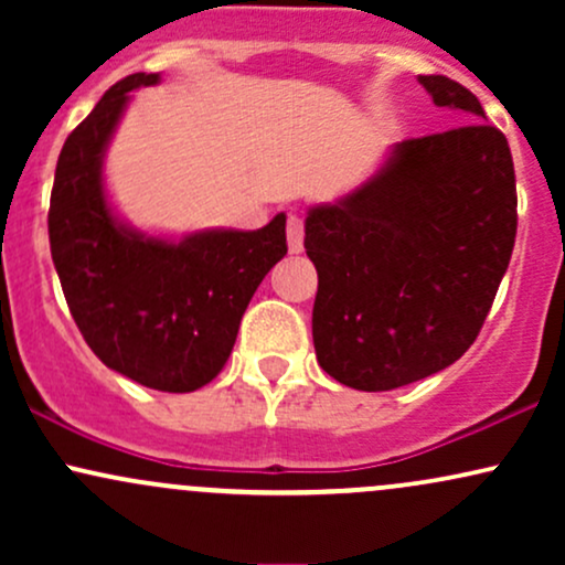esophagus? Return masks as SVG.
Returning <instances> with one entry per match:
<instances>
[{
  "mask_svg": "<svg viewBox=\"0 0 565 565\" xmlns=\"http://www.w3.org/2000/svg\"><path fill=\"white\" fill-rule=\"evenodd\" d=\"M302 238H305L302 217L289 215V220H287V242H289L291 255H300V252H302Z\"/></svg>",
  "mask_w": 565,
  "mask_h": 565,
  "instance_id": "esophagus-1",
  "label": "esophagus"
}]
</instances>
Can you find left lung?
<instances>
[{"instance_id": "left-lung-1", "label": "left lung", "mask_w": 565, "mask_h": 565, "mask_svg": "<svg viewBox=\"0 0 565 565\" xmlns=\"http://www.w3.org/2000/svg\"><path fill=\"white\" fill-rule=\"evenodd\" d=\"M419 84L465 125L395 142L374 178L305 217V252L319 270L316 359L329 377L366 393L462 359L515 246L508 138L459 82Z\"/></svg>"}]
</instances>
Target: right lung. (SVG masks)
Wrapping results in <instances>:
<instances>
[{"label": "right lung", "mask_w": 565, "mask_h": 565, "mask_svg": "<svg viewBox=\"0 0 565 565\" xmlns=\"http://www.w3.org/2000/svg\"><path fill=\"white\" fill-rule=\"evenodd\" d=\"M159 74H132L97 100L63 142L50 196V252L76 327L114 372L164 393H191L220 374L260 281L287 255V215L257 231L148 236L114 215L103 157L129 93Z\"/></svg>", "instance_id": "1"}]
</instances>
